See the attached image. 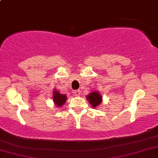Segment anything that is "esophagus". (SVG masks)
<instances>
[{
    "label": "esophagus",
    "mask_w": 158,
    "mask_h": 158,
    "mask_svg": "<svg viewBox=\"0 0 158 158\" xmlns=\"http://www.w3.org/2000/svg\"><path fill=\"white\" fill-rule=\"evenodd\" d=\"M73 94H75V96H79V95H80V90H74Z\"/></svg>",
    "instance_id": "34e87169"
}]
</instances>
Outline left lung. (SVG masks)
<instances>
[{"label":"left lung","instance_id":"obj_1","mask_svg":"<svg viewBox=\"0 0 158 158\" xmlns=\"http://www.w3.org/2000/svg\"><path fill=\"white\" fill-rule=\"evenodd\" d=\"M86 98L94 108L98 107L102 102V96L98 90H93L92 93L87 95Z\"/></svg>","mask_w":158,"mask_h":158}]
</instances>
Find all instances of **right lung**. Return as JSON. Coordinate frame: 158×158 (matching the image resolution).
Instances as JSON below:
<instances>
[{"mask_svg":"<svg viewBox=\"0 0 158 158\" xmlns=\"http://www.w3.org/2000/svg\"><path fill=\"white\" fill-rule=\"evenodd\" d=\"M53 101L55 105L57 107H61L67 101V96L65 94H62L59 92L58 90L54 89L53 90Z\"/></svg>","mask_w":158,"mask_h":158,"instance_id":"add662e5","label":"right lung"}]
</instances>
